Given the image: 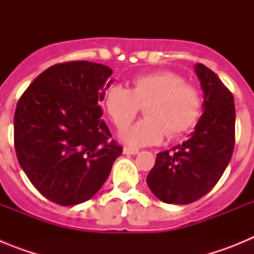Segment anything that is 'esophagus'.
<instances>
[{
  "instance_id": "esophagus-1",
  "label": "esophagus",
  "mask_w": 254,
  "mask_h": 254,
  "mask_svg": "<svg viewBox=\"0 0 254 254\" xmlns=\"http://www.w3.org/2000/svg\"><path fill=\"white\" fill-rule=\"evenodd\" d=\"M123 152H125V154H129V155H136V154H138V150L133 149V147L125 146L123 147Z\"/></svg>"
}]
</instances>
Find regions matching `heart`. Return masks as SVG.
<instances>
[{
	"label": "heart",
	"mask_w": 254,
	"mask_h": 254,
	"mask_svg": "<svg viewBox=\"0 0 254 254\" xmlns=\"http://www.w3.org/2000/svg\"><path fill=\"white\" fill-rule=\"evenodd\" d=\"M103 105L117 128L128 126L143 107L146 116L122 132L126 142L143 146L190 131L201 117L203 99L198 87L179 73L156 71L136 76L129 89L108 87Z\"/></svg>",
	"instance_id": "heart-1"
}]
</instances>
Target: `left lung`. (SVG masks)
Returning a JSON list of instances; mask_svg holds the SVG:
<instances>
[{
    "instance_id": "8db88e82",
    "label": "left lung",
    "mask_w": 254,
    "mask_h": 254,
    "mask_svg": "<svg viewBox=\"0 0 254 254\" xmlns=\"http://www.w3.org/2000/svg\"><path fill=\"white\" fill-rule=\"evenodd\" d=\"M203 90V114L187 141L156 155L147 186L165 203L187 205L208 193L232 159L235 105L232 91L202 64L194 66Z\"/></svg>"
}]
</instances>
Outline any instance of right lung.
<instances>
[{
  "label": "right lung",
  "mask_w": 254,
  "mask_h": 254,
  "mask_svg": "<svg viewBox=\"0 0 254 254\" xmlns=\"http://www.w3.org/2000/svg\"><path fill=\"white\" fill-rule=\"evenodd\" d=\"M112 73L87 61L57 64L20 96L13 116L17 160L52 202L73 206L90 199L122 154L99 105Z\"/></svg>",
  "instance_id": "right-lung-1"
}]
</instances>
